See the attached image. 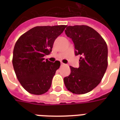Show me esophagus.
Segmentation results:
<instances>
[{
  "label": "esophagus",
  "instance_id": "34e87169",
  "mask_svg": "<svg viewBox=\"0 0 120 120\" xmlns=\"http://www.w3.org/2000/svg\"><path fill=\"white\" fill-rule=\"evenodd\" d=\"M60 65H61V66H64L65 65V64H64L63 62H61V63H60Z\"/></svg>",
  "mask_w": 120,
  "mask_h": 120
}]
</instances>
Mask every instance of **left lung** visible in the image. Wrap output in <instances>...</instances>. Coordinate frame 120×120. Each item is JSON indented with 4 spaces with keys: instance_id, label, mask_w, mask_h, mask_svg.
Here are the masks:
<instances>
[{
    "instance_id": "left-lung-1",
    "label": "left lung",
    "mask_w": 120,
    "mask_h": 120,
    "mask_svg": "<svg viewBox=\"0 0 120 120\" xmlns=\"http://www.w3.org/2000/svg\"><path fill=\"white\" fill-rule=\"evenodd\" d=\"M65 32L74 43L75 55L81 56L79 68L70 67L71 73L64 78V83L73 93L85 94L94 89L104 76L108 66L107 45L97 31L86 25L68 26Z\"/></svg>"
}]
</instances>
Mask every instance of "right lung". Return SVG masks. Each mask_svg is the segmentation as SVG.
<instances>
[{
    "label": "right lung",
    "instance_id": "right-lung-1",
    "mask_svg": "<svg viewBox=\"0 0 120 120\" xmlns=\"http://www.w3.org/2000/svg\"><path fill=\"white\" fill-rule=\"evenodd\" d=\"M67 25L37 26L20 37L13 52L14 71L23 88L34 95L46 93L60 62H51L43 56L52 52L55 40Z\"/></svg>",
    "mask_w": 120,
    "mask_h": 120
}]
</instances>
